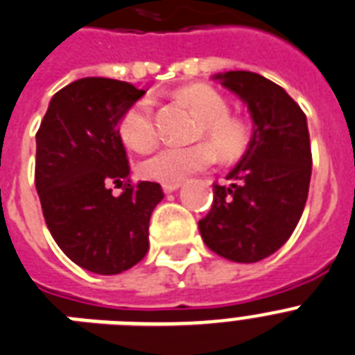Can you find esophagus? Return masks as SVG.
Wrapping results in <instances>:
<instances>
[{"instance_id":"obj_1","label":"esophagus","mask_w":355,"mask_h":355,"mask_svg":"<svg viewBox=\"0 0 355 355\" xmlns=\"http://www.w3.org/2000/svg\"><path fill=\"white\" fill-rule=\"evenodd\" d=\"M178 187H180V184H162L164 193H173V191H177Z\"/></svg>"}]
</instances>
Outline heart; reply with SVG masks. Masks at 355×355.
<instances>
[{
  "label": "heart",
  "instance_id": "b5f03b06",
  "mask_svg": "<svg viewBox=\"0 0 355 355\" xmlns=\"http://www.w3.org/2000/svg\"><path fill=\"white\" fill-rule=\"evenodd\" d=\"M177 96L202 119L198 137H205L212 144L221 159L241 155L248 144V128L239 119L230 118L229 101L220 92L207 85H191L180 89ZM118 128L121 139L137 152L152 148L157 139L153 101L150 98H141L132 103L123 112ZM211 147L207 143H196L191 146L160 148L159 152L141 162L139 173L141 177L160 184H180L184 178L209 168L214 162Z\"/></svg>",
  "mask_w": 355,
  "mask_h": 355
}]
</instances>
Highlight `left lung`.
<instances>
[{"mask_svg":"<svg viewBox=\"0 0 355 355\" xmlns=\"http://www.w3.org/2000/svg\"><path fill=\"white\" fill-rule=\"evenodd\" d=\"M214 80L245 101L254 134L229 184L212 186L200 234L221 257L257 263L288 241L306 207L313 166L307 119L284 89L257 73L227 71Z\"/></svg>","mask_w":355,"mask_h":355,"instance_id":"left-lung-1","label":"left lung"}]
</instances>
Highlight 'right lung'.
Segmentation results:
<instances>
[{"instance_id":"1","label":"right lung","mask_w":355,"mask_h":355,"mask_svg":"<svg viewBox=\"0 0 355 355\" xmlns=\"http://www.w3.org/2000/svg\"><path fill=\"white\" fill-rule=\"evenodd\" d=\"M143 89L112 78H80L49 101L37 132L35 187L46 225L75 264L116 275L146 255L150 216L164 193L128 180L119 119ZM123 187L114 197L110 186Z\"/></svg>"}]
</instances>
